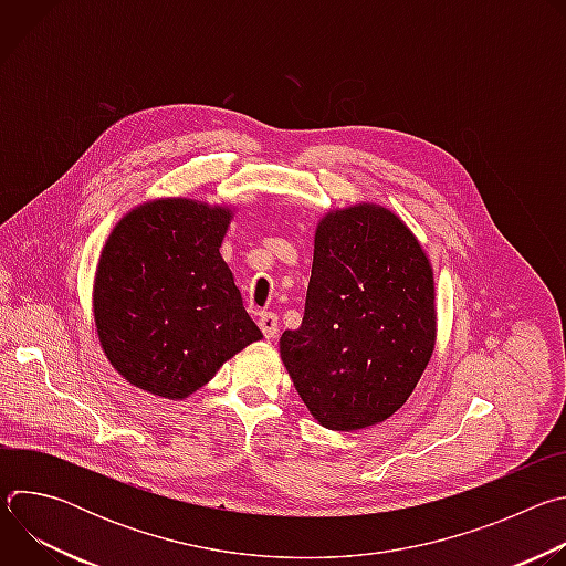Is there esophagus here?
<instances>
[{"instance_id":"esophagus-1","label":"esophagus","mask_w":566,"mask_h":566,"mask_svg":"<svg viewBox=\"0 0 566 566\" xmlns=\"http://www.w3.org/2000/svg\"><path fill=\"white\" fill-rule=\"evenodd\" d=\"M260 329H262V334H264V338H275L277 336V315L275 313H260Z\"/></svg>"}]
</instances>
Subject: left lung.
Segmentation results:
<instances>
[{
    "label": "left lung",
    "instance_id": "8db88e82",
    "mask_svg": "<svg viewBox=\"0 0 566 566\" xmlns=\"http://www.w3.org/2000/svg\"><path fill=\"white\" fill-rule=\"evenodd\" d=\"M437 343L434 273L421 241L378 203L329 210L313 237L302 327L282 363L327 430L389 419L421 380Z\"/></svg>",
    "mask_w": 566,
    "mask_h": 566
}]
</instances>
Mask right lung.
<instances>
[{
    "label": "right lung",
    "instance_id": "1",
    "mask_svg": "<svg viewBox=\"0 0 566 566\" xmlns=\"http://www.w3.org/2000/svg\"><path fill=\"white\" fill-rule=\"evenodd\" d=\"M232 208L151 199L109 232L94 277V322L112 367L134 387L184 400L262 332L219 249Z\"/></svg>",
    "mask_w": 566,
    "mask_h": 566
}]
</instances>
